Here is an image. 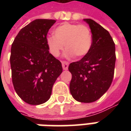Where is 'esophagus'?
<instances>
[{
	"instance_id": "34e87169",
	"label": "esophagus",
	"mask_w": 131,
	"mask_h": 131,
	"mask_svg": "<svg viewBox=\"0 0 131 131\" xmlns=\"http://www.w3.org/2000/svg\"><path fill=\"white\" fill-rule=\"evenodd\" d=\"M62 68L64 70H67L69 67V62L67 61H62Z\"/></svg>"
}]
</instances>
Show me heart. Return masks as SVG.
<instances>
[{"label":"heart","mask_w":131,"mask_h":131,"mask_svg":"<svg viewBox=\"0 0 131 131\" xmlns=\"http://www.w3.org/2000/svg\"><path fill=\"white\" fill-rule=\"evenodd\" d=\"M53 34L54 36L47 38L46 43L54 57L60 55L64 46L68 55L77 57L85 56L91 48L92 34L90 28L85 24L64 22L54 29Z\"/></svg>","instance_id":"heart-1"}]
</instances>
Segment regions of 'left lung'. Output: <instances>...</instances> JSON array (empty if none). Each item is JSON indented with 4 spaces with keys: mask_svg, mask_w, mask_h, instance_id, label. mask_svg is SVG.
<instances>
[{
    "mask_svg": "<svg viewBox=\"0 0 131 131\" xmlns=\"http://www.w3.org/2000/svg\"><path fill=\"white\" fill-rule=\"evenodd\" d=\"M91 28L90 51L78 62L71 63L69 89L81 102H93L100 98L112 82L116 62L115 44L108 31L91 19H84Z\"/></svg>",
    "mask_w": 131,
    "mask_h": 131,
    "instance_id": "8db88e82",
    "label": "left lung"
}]
</instances>
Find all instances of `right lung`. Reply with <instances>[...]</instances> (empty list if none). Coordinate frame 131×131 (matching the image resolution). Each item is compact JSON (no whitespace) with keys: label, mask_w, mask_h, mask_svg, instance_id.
Instances as JSON below:
<instances>
[{"label":"right lung","mask_w":131,"mask_h":131,"mask_svg":"<svg viewBox=\"0 0 131 131\" xmlns=\"http://www.w3.org/2000/svg\"><path fill=\"white\" fill-rule=\"evenodd\" d=\"M54 19H38L22 28L11 47L10 66L14 88L19 97L32 105L48 101L62 64L49 52L47 34Z\"/></svg>","instance_id":"right-lung-1"}]
</instances>
